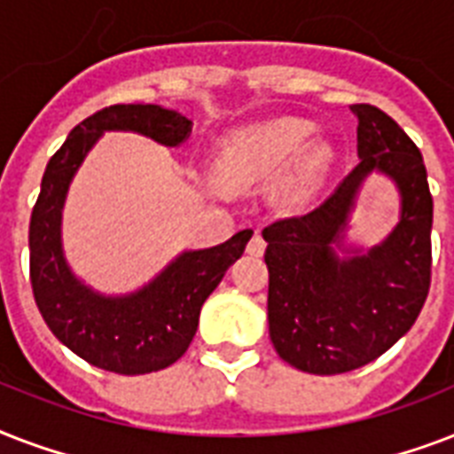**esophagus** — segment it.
Masks as SVG:
<instances>
[{
    "label": "esophagus",
    "mask_w": 454,
    "mask_h": 454,
    "mask_svg": "<svg viewBox=\"0 0 454 454\" xmlns=\"http://www.w3.org/2000/svg\"><path fill=\"white\" fill-rule=\"evenodd\" d=\"M247 252H249V254H254V256H262L263 252H266V240H263L259 231L252 235V240H249V245H247Z\"/></svg>",
    "instance_id": "obj_1"
}]
</instances>
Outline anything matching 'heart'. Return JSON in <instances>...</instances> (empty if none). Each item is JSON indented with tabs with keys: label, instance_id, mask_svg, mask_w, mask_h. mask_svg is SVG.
<instances>
[{
	"label": "heart",
	"instance_id": "heart-1",
	"mask_svg": "<svg viewBox=\"0 0 454 454\" xmlns=\"http://www.w3.org/2000/svg\"><path fill=\"white\" fill-rule=\"evenodd\" d=\"M313 124L299 117L242 127L223 138L214 167L228 188L270 181V198L283 209H301L316 198L334 164L327 141H310Z\"/></svg>",
	"mask_w": 454,
	"mask_h": 454
}]
</instances>
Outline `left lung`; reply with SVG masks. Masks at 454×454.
<instances>
[{
	"label": "left lung",
	"instance_id": "1",
	"mask_svg": "<svg viewBox=\"0 0 454 454\" xmlns=\"http://www.w3.org/2000/svg\"><path fill=\"white\" fill-rule=\"evenodd\" d=\"M358 117V167L323 205L263 228L269 334L278 356L309 374L351 372L380 358L415 325L431 283L434 200L422 153L374 106ZM370 173L402 195L395 231L370 250L348 246L350 212Z\"/></svg>",
	"mask_w": 454,
	"mask_h": 454
}]
</instances>
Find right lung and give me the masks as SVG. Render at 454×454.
I'll return each instance as SVG.
<instances>
[{
  "mask_svg": "<svg viewBox=\"0 0 454 454\" xmlns=\"http://www.w3.org/2000/svg\"><path fill=\"white\" fill-rule=\"evenodd\" d=\"M191 129L188 117L162 106H110L70 131L42 176L30 219L35 301L60 344L108 372L148 374L176 363L195 337L202 303L240 259L252 231H240L216 247L185 249L141 290L103 294L74 276L63 252L60 223L67 188L106 131H134L176 148Z\"/></svg>",
  "mask_w": 454,
  "mask_h": 454,
  "instance_id": "add662e5",
  "label": "right lung"
}]
</instances>
